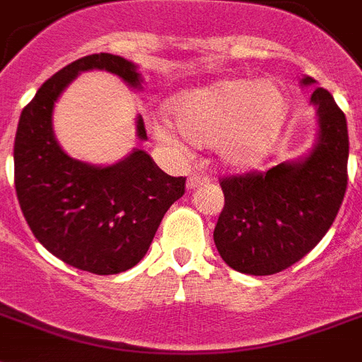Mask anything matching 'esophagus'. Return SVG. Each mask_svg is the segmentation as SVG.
<instances>
[{
  "instance_id": "obj_1",
  "label": "esophagus",
  "mask_w": 362,
  "mask_h": 362,
  "mask_svg": "<svg viewBox=\"0 0 362 362\" xmlns=\"http://www.w3.org/2000/svg\"><path fill=\"white\" fill-rule=\"evenodd\" d=\"M211 179L205 177V175H198V174H192L190 177H188V183H187V188L188 190H194V188H198L199 185H205L209 183Z\"/></svg>"
}]
</instances>
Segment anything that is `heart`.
Segmentation results:
<instances>
[{"instance_id":"obj_1","label":"heart","mask_w":362,"mask_h":362,"mask_svg":"<svg viewBox=\"0 0 362 362\" xmlns=\"http://www.w3.org/2000/svg\"><path fill=\"white\" fill-rule=\"evenodd\" d=\"M288 98L272 79L216 81L175 95L170 105L175 127L188 142L216 149L223 166L252 170L274 153L288 120ZM155 134L174 144L170 125L157 124Z\"/></svg>"}]
</instances>
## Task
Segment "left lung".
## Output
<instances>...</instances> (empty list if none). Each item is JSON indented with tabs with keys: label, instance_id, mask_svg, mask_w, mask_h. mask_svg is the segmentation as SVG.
Here are the masks:
<instances>
[{
	"label": "left lung",
	"instance_id": "obj_1",
	"mask_svg": "<svg viewBox=\"0 0 362 362\" xmlns=\"http://www.w3.org/2000/svg\"><path fill=\"white\" fill-rule=\"evenodd\" d=\"M305 76L301 86L315 85ZM315 146L268 172L220 181L226 205L214 228L218 253L233 270L272 276L292 267L335 222L348 185V125L325 88H315Z\"/></svg>",
	"mask_w": 362,
	"mask_h": 362
}]
</instances>
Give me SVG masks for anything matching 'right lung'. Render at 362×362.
<instances>
[{
	"mask_svg": "<svg viewBox=\"0 0 362 362\" xmlns=\"http://www.w3.org/2000/svg\"><path fill=\"white\" fill-rule=\"evenodd\" d=\"M105 70L140 90L139 66L110 53L77 59L44 83L22 110L14 139V187L33 235L47 252L79 270L110 276L129 270L149 250L160 220L185 194L144 149L115 164L77 160L53 133L57 100L81 71ZM136 136L148 140L142 116Z\"/></svg>",
	"mask_w": 362,
	"mask_h": 362,
	"instance_id": "right-lung-1",
	"label": "right lung"
}]
</instances>
